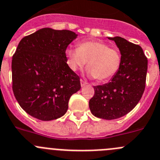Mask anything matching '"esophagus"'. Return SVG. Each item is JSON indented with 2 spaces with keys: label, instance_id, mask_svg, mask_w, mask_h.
Segmentation results:
<instances>
[{
  "label": "esophagus",
  "instance_id": "obj_1",
  "mask_svg": "<svg viewBox=\"0 0 160 160\" xmlns=\"http://www.w3.org/2000/svg\"><path fill=\"white\" fill-rule=\"evenodd\" d=\"M86 84H88V83L86 81H84L83 80H80V85H81V87H83V86H85Z\"/></svg>",
  "mask_w": 160,
  "mask_h": 160
}]
</instances>
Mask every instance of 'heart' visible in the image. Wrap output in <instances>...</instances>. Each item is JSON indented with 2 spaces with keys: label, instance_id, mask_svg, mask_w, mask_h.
I'll return each mask as SVG.
<instances>
[{
  "label": "heart",
  "instance_id": "b5f03b06",
  "mask_svg": "<svg viewBox=\"0 0 160 160\" xmlns=\"http://www.w3.org/2000/svg\"><path fill=\"white\" fill-rule=\"evenodd\" d=\"M67 63L72 71L83 68L88 62V75L98 81H107L118 72L122 63L120 50L103 42L86 41L78 48L66 50Z\"/></svg>",
  "mask_w": 160,
  "mask_h": 160
}]
</instances>
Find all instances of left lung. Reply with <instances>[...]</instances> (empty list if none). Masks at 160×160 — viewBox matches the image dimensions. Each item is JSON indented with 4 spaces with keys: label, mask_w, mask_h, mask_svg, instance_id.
<instances>
[{
    "label": "left lung",
    "mask_w": 160,
    "mask_h": 160,
    "mask_svg": "<svg viewBox=\"0 0 160 160\" xmlns=\"http://www.w3.org/2000/svg\"><path fill=\"white\" fill-rule=\"evenodd\" d=\"M115 42L122 56L118 72L109 83L94 87L89 108L95 117L112 120L127 114L137 106L145 89L148 59L139 45L121 37Z\"/></svg>",
    "instance_id": "1"
}]
</instances>
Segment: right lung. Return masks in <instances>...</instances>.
<instances>
[{
	"mask_svg": "<svg viewBox=\"0 0 160 160\" xmlns=\"http://www.w3.org/2000/svg\"><path fill=\"white\" fill-rule=\"evenodd\" d=\"M68 30L42 28L19 42L12 61V91L19 106L32 117L51 121L67 112L80 77L67 64L65 51L77 38Z\"/></svg>",
	"mask_w": 160,
	"mask_h": 160,
	"instance_id": "right-lung-1",
	"label": "right lung"
}]
</instances>
